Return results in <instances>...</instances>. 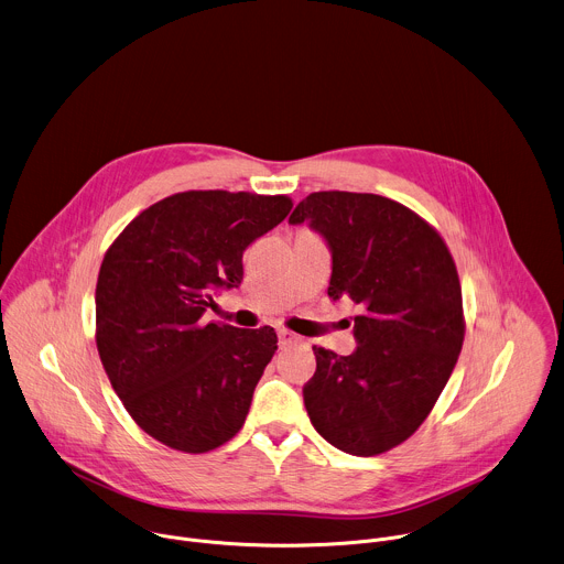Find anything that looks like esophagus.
I'll return each instance as SVG.
<instances>
[{"mask_svg": "<svg viewBox=\"0 0 564 564\" xmlns=\"http://www.w3.org/2000/svg\"><path fill=\"white\" fill-rule=\"evenodd\" d=\"M296 340H299L296 334H292V332H288V329H279V345H281V347H288V345H292V343H296Z\"/></svg>", "mask_w": 564, "mask_h": 564, "instance_id": "obj_1", "label": "esophagus"}]
</instances>
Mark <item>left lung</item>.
<instances>
[{"label":"left lung","mask_w":564,"mask_h":564,"mask_svg":"<svg viewBox=\"0 0 564 564\" xmlns=\"http://www.w3.org/2000/svg\"><path fill=\"white\" fill-rule=\"evenodd\" d=\"M303 221L332 248L327 294L360 310L351 356L314 345L316 373L303 387L307 415L338 451L382 455L424 424L462 354L455 259L424 217L373 193H310L290 215V224Z\"/></svg>","instance_id":"1"}]
</instances>
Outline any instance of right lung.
<instances>
[{
  "instance_id": "right-lung-1",
  "label": "right lung",
  "mask_w": 564,
  "mask_h": 564,
  "mask_svg": "<svg viewBox=\"0 0 564 564\" xmlns=\"http://www.w3.org/2000/svg\"><path fill=\"white\" fill-rule=\"evenodd\" d=\"M290 208L288 195L184 191L144 208L107 248L98 356L131 420L160 444L202 455L241 431L276 332L202 314L219 288H239L243 250Z\"/></svg>"
}]
</instances>
